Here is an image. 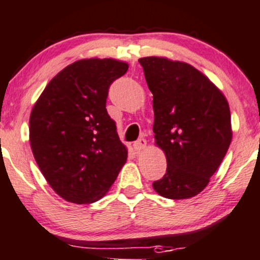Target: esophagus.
Listing matches in <instances>:
<instances>
[{
    "instance_id": "34e87169",
    "label": "esophagus",
    "mask_w": 260,
    "mask_h": 260,
    "mask_svg": "<svg viewBox=\"0 0 260 260\" xmlns=\"http://www.w3.org/2000/svg\"><path fill=\"white\" fill-rule=\"evenodd\" d=\"M146 145H147L146 140L141 138V139H139L136 142H134L133 146H134V150H135V151H141V150L146 149Z\"/></svg>"
}]
</instances>
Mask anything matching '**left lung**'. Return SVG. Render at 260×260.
I'll return each instance as SVG.
<instances>
[{
	"mask_svg": "<svg viewBox=\"0 0 260 260\" xmlns=\"http://www.w3.org/2000/svg\"><path fill=\"white\" fill-rule=\"evenodd\" d=\"M139 62L152 93L155 145L167 161L166 174L152 183L153 189L170 200L197 196L231 145L227 99L191 64L158 55Z\"/></svg>",
	"mask_w": 260,
	"mask_h": 260,
	"instance_id": "8db88e82",
	"label": "left lung"
}]
</instances>
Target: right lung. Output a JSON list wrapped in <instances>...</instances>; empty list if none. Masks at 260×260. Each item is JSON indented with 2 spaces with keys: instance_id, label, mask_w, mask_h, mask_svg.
Masks as SVG:
<instances>
[{
  "instance_id": "obj_1",
  "label": "right lung",
  "mask_w": 260,
  "mask_h": 260,
  "mask_svg": "<svg viewBox=\"0 0 260 260\" xmlns=\"http://www.w3.org/2000/svg\"><path fill=\"white\" fill-rule=\"evenodd\" d=\"M127 68L113 58L77 60L53 78L33 105V156L53 191L68 202L99 201L126 162L127 147L105 107L109 86Z\"/></svg>"
}]
</instances>
